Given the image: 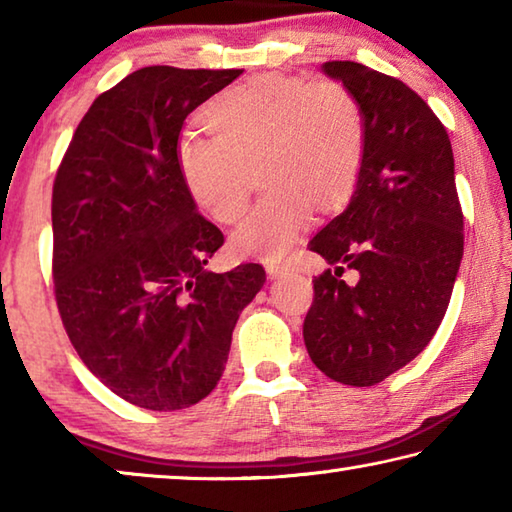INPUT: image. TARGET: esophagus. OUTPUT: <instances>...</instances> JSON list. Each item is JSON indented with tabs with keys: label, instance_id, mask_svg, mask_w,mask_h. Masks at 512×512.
<instances>
[{
	"label": "esophagus",
	"instance_id": "esophagus-1",
	"mask_svg": "<svg viewBox=\"0 0 512 512\" xmlns=\"http://www.w3.org/2000/svg\"><path fill=\"white\" fill-rule=\"evenodd\" d=\"M266 271H268V275L280 277L287 271H291V264L289 262H275V259H271V262H266Z\"/></svg>",
	"mask_w": 512,
	"mask_h": 512
}]
</instances>
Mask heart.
I'll list each match as a JSON object with an SVG mask.
<instances>
[{"label": "heart", "mask_w": 512, "mask_h": 512, "mask_svg": "<svg viewBox=\"0 0 512 512\" xmlns=\"http://www.w3.org/2000/svg\"><path fill=\"white\" fill-rule=\"evenodd\" d=\"M205 119L214 135L180 137L178 167L189 194L216 221L244 216L250 167L262 160L268 192L232 237L241 255L282 257L311 205L334 210L357 183L366 124L357 97L339 81L255 74L216 94Z\"/></svg>", "instance_id": "1"}]
</instances>
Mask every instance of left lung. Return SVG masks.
<instances>
[{
  "label": "left lung",
  "instance_id": "1",
  "mask_svg": "<svg viewBox=\"0 0 512 512\" xmlns=\"http://www.w3.org/2000/svg\"><path fill=\"white\" fill-rule=\"evenodd\" d=\"M323 69L357 97L366 149L348 207L309 241L329 268L314 277L302 336L329 379L375 386L427 348L452 298L465 239L454 153L400 79L354 60Z\"/></svg>",
  "mask_w": 512,
  "mask_h": 512
}]
</instances>
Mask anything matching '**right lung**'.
I'll use <instances>...</instances> for the list:
<instances>
[{"mask_svg":"<svg viewBox=\"0 0 512 512\" xmlns=\"http://www.w3.org/2000/svg\"><path fill=\"white\" fill-rule=\"evenodd\" d=\"M241 69L142 67L99 94L60 160L51 194L56 305L103 386L149 411L214 391L232 329L264 287L262 264L212 273L223 232L178 167V135Z\"/></svg>","mask_w":512,"mask_h":512,"instance_id":"add662e5","label":"right lung"}]
</instances>
